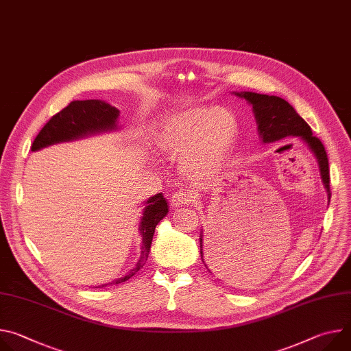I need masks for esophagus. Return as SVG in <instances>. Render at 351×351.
Here are the masks:
<instances>
[{
  "mask_svg": "<svg viewBox=\"0 0 351 351\" xmlns=\"http://www.w3.org/2000/svg\"><path fill=\"white\" fill-rule=\"evenodd\" d=\"M190 202H191V199H190V197H189V194L186 191H176L171 197V204L173 207H176V208L187 206Z\"/></svg>",
  "mask_w": 351,
  "mask_h": 351,
  "instance_id": "esophagus-1",
  "label": "esophagus"
}]
</instances>
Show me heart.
<instances>
[{"instance_id": "1", "label": "heart", "mask_w": 351, "mask_h": 351, "mask_svg": "<svg viewBox=\"0 0 351 351\" xmlns=\"http://www.w3.org/2000/svg\"><path fill=\"white\" fill-rule=\"evenodd\" d=\"M239 122L228 110L194 107L162 119L157 144L169 156H180V168L197 179L218 175L232 157Z\"/></svg>"}]
</instances>
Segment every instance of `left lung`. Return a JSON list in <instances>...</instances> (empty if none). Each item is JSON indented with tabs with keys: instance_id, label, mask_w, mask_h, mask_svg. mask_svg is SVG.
Returning <instances> with one entry per match:
<instances>
[{
	"instance_id": "obj_1",
	"label": "left lung",
	"mask_w": 351,
	"mask_h": 351,
	"mask_svg": "<svg viewBox=\"0 0 351 351\" xmlns=\"http://www.w3.org/2000/svg\"><path fill=\"white\" fill-rule=\"evenodd\" d=\"M240 98H244L248 104L253 106V112L256 117V122L258 126V134L264 143H272L282 140L285 137H300L307 147L311 149V153L315 156L322 183L328 193V199H330V178H329V164H328V156L325 152V147L321 143V140L315 136H313V130L308 126V123L300 117L295 110L286 101V99L276 97V95H267V94H258L253 91H241L234 93ZM199 254H202V260L207 269L213 274L217 267L215 261L223 260L221 254H208V263L212 269L208 268V264L204 261V253H203V233L199 234ZM226 258V257H225ZM215 264L213 265L212 263Z\"/></svg>"
}]
</instances>
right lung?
<instances>
[{"label": "right lung", "instance_id": "add662e5", "mask_svg": "<svg viewBox=\"0 0 351 351\" xmlns=\"http://www.w3.org/2000/svg\"><path fill=\"white\" fill-rule=\"evenodd\" d=\"M118 118L119 110L106 101H101V99L72 101L68 107L56 114L44 125L32 144V152H37V149L61 141H71L97 133L117 130ZM144 204L145 207L143 210V217L138 225V232L141 234L140 257L134 267L125 276L107 285H118L126 282L140 268H143L148 258L156 226L168 214V202L162 193H158L149 197L147 202H144ZM107 285L101 286L104 287Z\"/></svg>", "mask_w": 351, "mask_h": 351}]
</instances>
